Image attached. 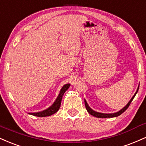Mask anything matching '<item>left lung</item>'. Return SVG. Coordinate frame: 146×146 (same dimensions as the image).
<instances>
[{
    "label": "left lung",
    "instance_id": "left-lung-1",
    "mask_svg": "<svg viewBox=\"0 0 146 146\" xmlns=\"http://www.w3.org/2000/svg\"><path fill=\"white\" fill-rule=\"evenodd\" d=\"M139 85L138 86V88H137V90L136 91V93H135V95L132 96V98L130 99V101L128 102V103L124 107H123L122 109H121L120 110H119L118 112H117V113H99V112H96L95 111V110H93L92 108H90V107L88 106V104H87V102L86 101V100L84 99V104H85V106H86V108L87 110V111L88 112V113L90 114L91 115H93V116L94 117H98V118H111V117H118L120 115H121L122 113H123V112L125 111V110L127 109V108H128L129 106H130V103H131L132 100H133L134 98L135 97V95L137 93V92H138V90H139Z\"/></svg>",
    "mask_w": 146,
    "mask_h": 146
}]
</instances>
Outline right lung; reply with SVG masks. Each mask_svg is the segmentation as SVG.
Masks as SVG:
<instances>
[{"label":"right lung","mask_w":146,"mask_h":146,"mask_svg":"<svg viewBox=\"0 0 146 146\" xmlns=\"http://www.w3.org/2000/svg\"><path fill=\"white\" fill-rule=\"evenodd\" d=\"M70 86H71L70 84H64L62 87L59 95L57 97L56 100H55L54 102H53V104H52L51 106L48 107V108L40 112H36V113H28V114L36 117H47L56 113V112H58V110L60 109V105H61L62 99L64 94L65 92L66 91V90L69 88Z\"/></svg>","instance_id":"1"}]
</instances>
